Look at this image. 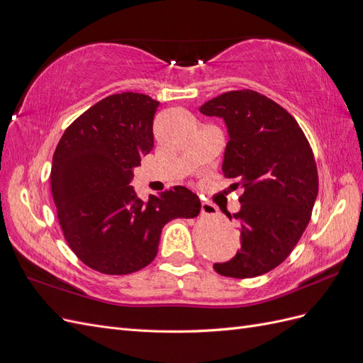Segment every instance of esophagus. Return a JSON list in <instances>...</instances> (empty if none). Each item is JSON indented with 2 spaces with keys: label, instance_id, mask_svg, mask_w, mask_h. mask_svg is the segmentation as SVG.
Wrapping results in <instances>:
<instances>
[{
  "label": "esophagus",
  "instance_id": "1",
  "mask_svg": "<svg viewBox=\"0 0 363 363\" xmlns=\"http://www.w3.org/2000/svg\"><path fill=\"white\" fill-rule=\"evenodd\" d=\"M218 213V208L208 201L201 203V215L203 216H215Z\"/></svg>",
  "mask_w": 363,
  "mask_h": 363
}]
</instances>
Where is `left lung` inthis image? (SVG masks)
Listing matches in <instances>:
<instances>
[{"label": "left lung", "instance_id": "8db88e82", "mask_svg": "<svg viewBox=\"0 0 363 363\" xmlns=\"http://www.w3.org/2000/svg\"><path fill=\"white\" fill-rule=\"evenodd\" d=\"M225 121L230 139L223 172L240 188L235 218L240 250L215 263L224 277L251 279L286 260L311 221L318 195V169L312 147L295 118L256 91H232L200 107Z\"/></svg>", "mask_w": 363, "mask_h": 363}]
</instances>
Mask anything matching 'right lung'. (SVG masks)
Instances as JSON below:
<instances>
[{
  "mask_svg": "<svg viewBox=\"0 0 363 363\" xmlns=\"http://www.w3.org/2000/svg\"><path fill=\"white\" fill-rule=\"evenodd\" d=\"M157 106L136 92L106 96L65 130L54 151L51 192L63 236L86 267L108 276L150 265L163 225L201 211L199 196L184 186L148 201L130 186L131 169L155 145Z\"/></svg>",
  "mask_w": 363,
  "mask_h": 363,
  "instance_id": "1",
  "label": "right lung"
}]
</instances>
